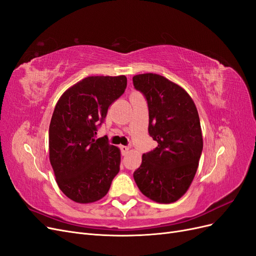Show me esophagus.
<instances>
[{
  "mask_svg": "<svg viewBox=\"0 0 256 256\" xmlns=\"http://www.w3.org/2000/svg\"><path fill=\"white\" fill-rule=\"evenodd\" d=\"M120 150H122V154H126L128 152V150H129V147H128V146L122 145V146H120Z\"/></svg>",
  "mask_w": 256,
  "mask_h": 256,
  "instance_id": "obj_1",
  "label": "esophagus"
}]
</instances>
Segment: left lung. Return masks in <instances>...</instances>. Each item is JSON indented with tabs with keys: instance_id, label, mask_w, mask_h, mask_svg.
I'll use <instances>...</instances> for the list:
<instances>
[{
	"instance_id": "8db88e82",
	"label": "left lung",
	"mask_w": 256,
	"mask_h": 256,
	"mask_svg": "<svg viewBox=\"0 0 256 256\" xmlns=\"http://www.w3.org/2000/svg\"><path fill=\"white\" fill-rule=\"evenodd\" d=\"M148 104V132L158 146L143 154L134 172L140 190L158 204L181 198L195 177L204 148L200 120L190 96L178 84L152 73L132 78Z\"/></svg>"
}]
</instances>
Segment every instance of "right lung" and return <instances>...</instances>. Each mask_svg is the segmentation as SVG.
Instances as JSON below:
<instances>
[{
	"mask_svg": "<svg viewBox=\"0 0 256 256\" xmlns=\"http://www.w3.org/2000/svg\"><path fill=\"white\" fill-rule=\"evenodd\" d=\"M126 86L124 75L86 77L61 95L52 113L50 161L59 188L78 204L102 199L120 172V149L95 134Z\"/></svg>",
	"mask_w": 256,
	"mask_h": 256,
	"instance_id": "1",
	"label": "right lung"
}]
</instances>
